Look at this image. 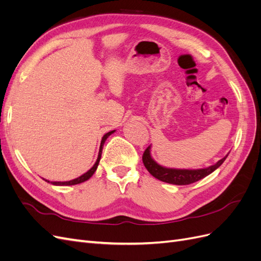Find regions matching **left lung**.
Segmentation results:
<instances>
[{
	"mask_svg": "<svg viewBox=\"0 0 261 261\" xmlns=\"http://www.w3.org/2000/svg\"><path fill=\"white\" fill-rule=\"evenodd\" d=\"M150 149H151V146H149L145 150L144 155H143V162L145 164L146 169L148 170V172L155 178L160 179L162 181H165V183L174 184V185H188V184L195 183V181L208 176L225 161V159L228 155V153H227L224 158L219 160L216 164L210 165V167L204 168V169H197V170L171 169V168L162 167V165H160L159 163H156L152 159L151 153H150Z\"/></svg>",
	"mask_w": 261,
	"mask_h": 261,
	"instance_id": "left-lung-1",
	"label": "left lung"
}]
</instances>
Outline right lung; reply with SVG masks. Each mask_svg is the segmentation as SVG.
I'll list each match as a JSON object with an SVG mask.
<instances>
[{
  "label": "right lung",
  "mask_w": 261,
  "mask_h": 261,
  "mask_svg": "<svg viewBox=\"0 0 261 261\" xmlns=\"http://www.w3.org/2000/svg\"><path fill=\"white\" fill-rule=\"evenodd\" d=\"M115 130H111V132H109V133H107L106 135L102 137V140H101V145H100V149H99V154H98V159H97V161H96V163L93 164V167L89 170V171H87L86 173H84L83 175H81L80 177H77V178H74V179H72V180H66V181H50V180H48V179H44L45 181H48V183H51L52 185H57V186H69V185H76V184H81V183H83V181H85V180H87V179H89L92 175H93V173L96 172V170H97V168H98V165H99V162H100V159H101V154H102V149H103V145H105V143H106V140H107V138L111 135V134H113Z\"/></svg>",
  "instance_id": "add662e5"
}]
</instances>
